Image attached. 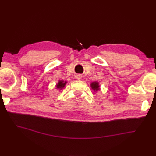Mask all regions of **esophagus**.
Wrapping results in <instances>:
<instances>
[{
	"instance_id": "esophagus-1",
	"label": "esophagus",
	"mask_w": 156,
	"mask_h": 156,
	"mask_svg": "<svg viewBox=\"0 0 156 156\" xmlns=\"http://www.w3.org/2000/svg\"><path fill=\"white\" fill-rule=\"evenodd\" d=\"M76 78L77 79V80H81V79L82 78V76L80 74H78L76 76Z\"/></svg>"
}]
</instances>
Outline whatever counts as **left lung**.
<instances>
[{
    "instance_id": "left-lung-1",
    "label": "left lung",
    "mask_w": 156,
    "mask_h": 156,
    "mask_svg": "<svg viewBox=\"0 0 156 156\" xmlns=\"http://www.w3.org/2000/svg\"><path fill=\"white\" fill-rule=\"evenodd\" d=\"M90 86V88L92 90H93L94 92H97L101 89V85H100V84H99V82L97 81L91 82Z\"/></svg>"
}]
</instances>
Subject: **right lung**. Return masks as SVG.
Listing matches in <instances>:
<instances>
[{"instance_id": "1", "label": "right lung", "mask_w": 156, "mask_h": 156, "mask_svg": "<svg viewBox=\"0 0 156 156\" xmlns=\"http://www.w3.org/2000/svg\"><path fill=\"white\" fill-rule=\"evenodd\" d=\"M68 83L67 81H64L63 80H58L57 84H55V88L58 89L59 90H62L63 88L66 87V84Z\"/></svg>"}]
</instances>
